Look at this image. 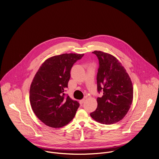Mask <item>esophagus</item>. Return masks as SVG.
I'll use <instances>...</instances> for the list:
<instances>
[{"label": "esophagus", "instance_id": "obj_1", "mask_svg": "<svg viewBox=\"0 0 159 159\" xmlns=\"http://www.w3.org/2000/svg\"><path fill=\"white\" fill-rule=\"evenodd\" d=\"M85 99H82V100H80V101H79V102H80V105H82V104H83V103L85 102Z\"/></svg>", "mask_w": 159, "mask_h": 159}]
</instances>
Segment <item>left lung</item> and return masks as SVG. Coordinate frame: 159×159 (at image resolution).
<instances>
[{"instance_id": "obj_1", "label": "left lung", "mask_w": 159, "mask_h": 159, "mask_svg": "<svg viewBox=\"0 0 159 159\" xmlns=\"http://www.w3.org/2000/svg\"><path fill=\"white\" fill-rule=\"evenodd\" d=\"M98 59L97 74L98 107L90 114L98 123L111 125L121 121L127 114L133 99V87L126 69L113 55L101 51L93 52Z\"/></svg>"}]
</instances>
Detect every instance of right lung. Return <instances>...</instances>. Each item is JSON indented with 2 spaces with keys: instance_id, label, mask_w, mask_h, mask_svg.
Listing matches in <instances>:
<instances>
[{
  "instance_id": "1",
  "label": "right lung",
  "mask_w": 159,
  "mask_h": 159,
  "mask_svg": "<svg viewBox=\"0 0 159 159\" xmlns=\"http://www.w3.org/2000/svg\"><path fill=\"white\" fill-rule=\"evenodd\" d=\"M84 54L63 53L52 57L40 66L31 82L30 101L38 118L52 128H61L74 118L80 106L64 98L74 63Z\"/></svg>"
}]
</instances>
